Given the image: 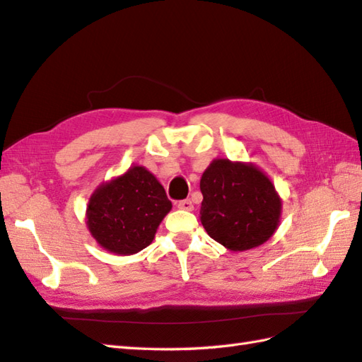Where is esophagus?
<instances>
[{"label": "esophagus", "mask_w": 362, "mask_h": 362, "mask_svg": "<svg viewBox=\"0 0 362 362\" xmlns=\"http://www.w3.org/2000/svg\"><path fill=\"white\" fill-rule=\"evenodd\" d=\"M177 206H179L180 210H185V211H193L194 210V205H193V202L189 201V199H185V201L177 202Z\"/></svg>", "instance_id": "obj_1"}]
</instances>
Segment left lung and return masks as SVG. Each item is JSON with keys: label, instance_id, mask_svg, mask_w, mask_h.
Instances as JSON below:
<instances>
[{"label": "left lung", "instance_id": "left-lung-1", "mask_svg": "<svg viewBox=\"0 0 362 362\" xmlns=\"http://www.w3.org/2000/svg\"><path fill=\"white\" fill-rule=\"evenodd\" d=\"M201 222L228 250L258 247L279 227L281 199L257 166L228 158L213 160L201 179Z\"/></svg>", "mask_w": 362, "mask_h": 362}]
</instances>
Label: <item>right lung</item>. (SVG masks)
<instances>
[{
  "label": "right lung",
  "mask_w": 362,
  "mask_h": 362,
  "mask_svg": "<svg viewBox=\"0 0 362 362\" xmlns=\"http://www.w3.org/2000/svg\"><path fill=\"white\" fill-rule=\"evenodd\" d=\"M173 209L165 188L143 166L103 183L87 205V227L96 243L115 255H132L152 243Z\"/></svg>",
  "instance_id": "1"
}]
</instances>
